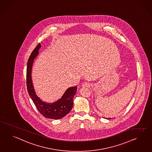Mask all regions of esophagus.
<instances>
[{
    "instance_id": "esophagus-1",
    "label": "esophagus",
    "mask_w": 152,
    "mask_h": 152,
    "mask_svg": "<svg viewBox=\"0 0 152 152\" xmlns=\"http://www.w3.org/2000/svg\"><path fill=\"white\" fill-rule=\"evenodd\" d=\"M83 87H90V84L89 82H84L83 83Z\"/></svg>"
}]
</instances>
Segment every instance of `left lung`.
Masks as SVG:
<instances>
[{"label": "left lung", "mask_w": 152, "mask_h": 152, "mask_svg": "<svg viewBox=\"0 0 152 152\" xmlns=\"http://www.w3.org/2000/svg\"><path fill=\"white\" fill-rule=\"evenodd\" d=\"M107 119H111V118H107Z\"/></svg>", "instance_id": "1"}]
</instances>
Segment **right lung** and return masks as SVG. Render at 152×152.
I'll return each instance as SVG.
<instances>
[{
	"instance_id": "1",
	"label": "right lung",
	"mask_w": 152,
	"mask_h": 152,
	"mask_svg": "<svg viewBox=\"0 0 152 152\" xmlns=\"http://www.w3.org/2000/svg\"><path fill=\"white\" fill-rule=\"evenodd\" d=\"M41 45L39 43L27 61L26 69V86L28 93L34 102L35 106L39 113L47 118L58 120L62 118L69 113L73 106V99L76 93L77 87H70L66 90L62 97L52 104H47L41 101L35 94L31 80V69L34 59L39 53Z\"/></svg>"
}]
</instances>
